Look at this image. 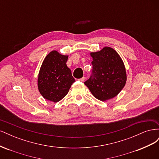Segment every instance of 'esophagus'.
<instances>
[{
    "label": "esophagus",
    "instance_id": "1",
    "mask_svg": "<svg viewBox=\"0 0 159 159\" xmlns=\"http://www.w3.org/2000/svg\"><path fill=\"white\" fill-rule=\"evenodd\" d=\"M85 77H83V78H81L79 79L78 80H79L80 81H81V82H83V81H85Z\"/></svg>",
    "mask_w": 159,
    "mask_h": 159
}]
</instances>
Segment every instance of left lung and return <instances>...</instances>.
<instances>
[{"mask_svg": "<svg viewBox=\"0 0 159 159\" xmlns=\"http://www.w3.org/2000/svg\"><path fill=\"white\" fill-rule=\"evenodd\" d=\"M90 55L93 57L92 73L85 85L100 101L113 98L126 84V70L122 59L114 49L107 46Z\"/></svg>", "mask_w": 159, "mask_h": 159, "instance_id": "1", "label": "left lung"}]
</instances>
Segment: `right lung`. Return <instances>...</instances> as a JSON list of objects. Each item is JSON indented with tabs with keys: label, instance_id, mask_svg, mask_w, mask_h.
I'll return each mask as SVG.
<instances>
[{
	"label": "right lung",
	"instance_id": "right-lung-1",
	"mask_svg": "<svg viewBox=\"0 0 159 159\" xmlns=\"http://www.w3.org/2000/svg\"><path fill=\"white\" fill-rule=\"evenodd\" d=\"M68 58V56L53 50L43 61L38 74V87L44 99L58 102L68 93L75 81L66 65Z\"/></svg>",
	"mask_w": 159,
	"mask_h": 159
}]
</instances>
